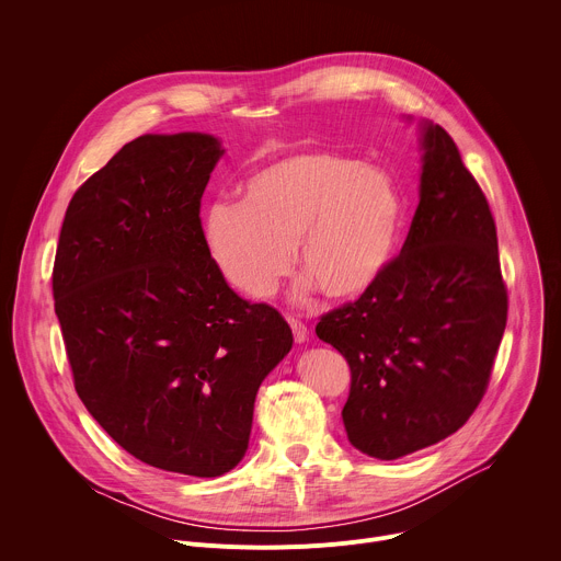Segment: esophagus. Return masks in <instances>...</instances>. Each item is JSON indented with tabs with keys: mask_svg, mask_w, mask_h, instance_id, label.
<instances>
[{
	"mask_svg": "<svg viewBox=\"0 0 561 561\" xmlns=\"http://www.w3.org/2000/svg\"><path fill=\"white\" fill-rule=\"evenodd\" d=\"M288 327L293 329V337H295L297 344H304L308 340V329H306V324L299 322V319L288 317Z\"/></svg>",
	"mask_w": 561,
	"mask_h": 561,
	"instance_id": "1",
	"label": "esophagus"
}]
</instances>
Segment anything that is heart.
<instances>
[{
	"instance_id": "heart-1",
	"label": "heart",
	"mask_w": 561,
	"mask_h": 561,
	"mask_svg": "<svg viewBox=\"0 0 561 561\" xmlns=\"http://www.w3.org/2000/svg\"><path fill=\"white\" fill-rule=\"evenodd\" d=\"M407 204L394 178L344 152L308 148L271 159L239 184V202L210 204L202 242L239 293L266 297L290 271L293 244L306 268L297 299L319 288L351 301L388 271Z\"/></svg>"
}]
</instances>
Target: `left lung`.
<instances>
[{"mask_svg": "<svg viewBox=\"0 0 561 561\" xmlns=\"http://www.w3.org/2000/svg\"><path fill=\"white\" fill-rule=\"evenodd\" d=\"M420 206L402 253L314 329L351 366L348 442L377 459L411 455L466 424L506 329L489 202L442 126L420 122Z\"/></svg>", "mask_w": 561, "mask_h": 561, "instance_id": "left-lung-1", "label": "left lung"}]
</instances>
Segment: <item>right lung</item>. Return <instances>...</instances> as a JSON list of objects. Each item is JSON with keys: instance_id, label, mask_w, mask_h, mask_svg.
<instances>
[{"instance_id": "add662e5", "label": "right lung", "mask_w": 561, "mask_h": 561, "mask_svg": "<svg viewBox=\"0 0 561 561\" xmlns=\"http://www.w3.org/2000/svg\"><path fill=\"white\" fill-rule=\"evenodd\" d=\"M224 154L208 133L141 135L79 188L53 268L75 390L133 457L219 477L242 461L255 397L293 348L202 242L199 202Z\"/></svg>"}]
</instances>
